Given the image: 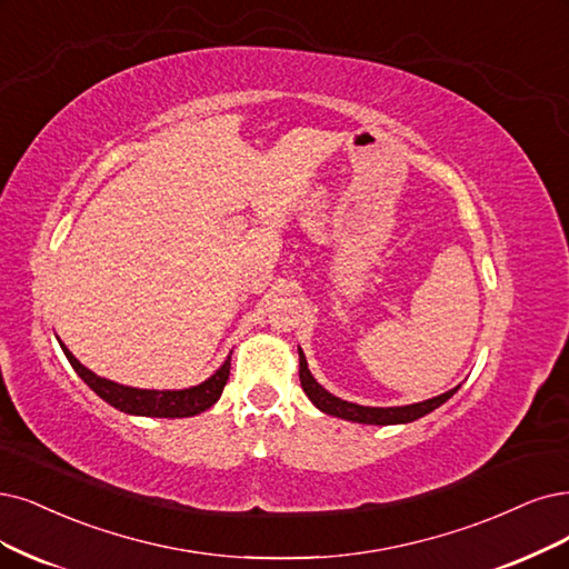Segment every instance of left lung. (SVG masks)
Segmentation results:
<instances>
[{"instance_id": "8db88e82", "label": "left lung", "mask_w": 569, "mask_h": 569, "mask_svg": "<svg viewBox=\"0 0 569 569\" xmlns=\"http://www.w3.org/2000/svg\"><path fill=\"white\" fill-rule=\"evenodd\" d=\"M300 382H302L305 393L309 396V401L317 406L319 410H323L326 415H332V417L349 419V422H359V425H406V422H415V419L429 415L438 406H443L448 398L457 391V389H450V391L440 393L436 398H429V401L415 403V406H403V408L356 406V403L342 401V398L328 393L317 380H313L309 368H307V359H305L302 351H300Z\"/></svg>"}]
</instances>
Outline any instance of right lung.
I'll list each match as a JSON object with an SVG mask.
<instances>
[{
	"label": "right lung",
	"mask_w": 569,
	"mask_h": 569,
	"mask_svg": "<svg viewBox=\"0 0 569 569\" xmlns=\"http://www.w3.org/2000/svg\"><path fill=\"white\" fill-rule=\"evenodd\" d=\"M62 351H66L70 366L77 370V375L87 382L102 401H108L121 412L129 415H144V417H192L213 406L218 398L222 396V389L229 380V359L222 363V368L208 377L206 382L192 389H182V391H147V389H133V387H123L110 380H102L96 372L89 368H83L70 349L66 345H60Z\"/></svg>",
	"instance_id": "add662e5"
}]
</instances>
